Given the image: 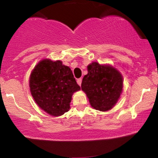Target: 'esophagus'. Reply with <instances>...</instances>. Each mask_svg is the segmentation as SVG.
<instances>
[{
    "instance_id": "esophagus-1",
    "label": "esophagus",
    "mask_w": 158,
    "mask_h": 158,
    "mask_svg": "<svg viewBox=\"0 0 158 158\" xmlns=\"http://www.w3.org/2000/svg\"><path fill=\"white\" fill-rule=\"evenodd\" d=\"M77 83L79 85H81V83H82V78H78L77 80Z\"/></svg>"
}]
</instances>
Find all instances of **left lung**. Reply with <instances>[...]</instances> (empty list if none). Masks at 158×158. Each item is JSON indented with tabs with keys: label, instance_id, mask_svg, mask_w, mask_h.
<instances>
[{
	"label": "left lung",
	"instance_id": "1",
	"mask_svg": "<svg viewBox=\"0 0 158 158\" xmlns=\"http://www.w3.org/2000/svg\"><path fill=\"white\" fill-rule=\"evenodd\" d=\"M122 75L113 67L92 62L83 77L81 88L87 95L92 107L99 111L111 109L122 94Z\"/></svg>",
	"mask_w": 158,
	"mask_h": 158
}]
</instances>
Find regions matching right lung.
Masks as SVG:
<instances>
[{"mask_svg": "<svg viewBox=\"0 0 158 158\" xmlns=\"http://www.w3.org/2000/svg\"><path fill=\"white\" fill-rule=\"evenodd\" d=\"M31 94L39 106L54 116L68 111L73 94L81 89L72 70L60 60L39 62L30 76Z\"/></svg>", "mask_w": 158, "mask_h": 158, "instance_id": "1", "label": "right lung"}]
</instances>
